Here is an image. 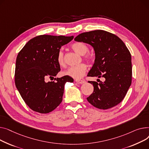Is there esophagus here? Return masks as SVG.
Wrapping results in <instances>:
<instances>
[{
    "mask_svg": "<svg viewBox=\"0 0 149 149\" xmlns=\"http://www.w3.org/2000/svg\"><path fill=\"white\" fill-rule=\"evenodd\" d=\"M76 82L77 83V84H84L85 82V81H84V80H76Z\"/></svg>",
    "mask_w": 149,
    "mask_h": 149,
    "instance_id": "esophagus-1",
    "label": "esophagus"
}]
</instances>
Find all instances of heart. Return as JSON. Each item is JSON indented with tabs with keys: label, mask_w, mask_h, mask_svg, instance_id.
Wrapping results in <instances>:
<instances>
[{
	"label": "heart",
	"mask_w": 149,
	"mask_h": 149,
	"mask_svg": "<svg viewBox=\"0 0 149 149\" xmlns=\"http://www.w3.org/2000/svg\"><path fill=\"white\" fill-rule=\"evenodd\" d=\"M72 49L79 55H83L84 58L88 61H92L94 59L93 54L88 52L89 50L88 46L85 43L82 42H76L73 44L72 46ZM57 61L58 64L61 67H64L65 65L64 52L62 50L59 51L57 56ZM86 71V65L85 64H80L76 66L69 67L67 70L64 72V75L68 76L76 79H79L85 74Z\"/></svg>",
	"instance_id": "obj_1"
}]
</instances>
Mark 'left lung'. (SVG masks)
<instances>
[{
	"instance_id": "left-lung-1",
	"label": "left lung",
	"mask_w": 149,
	"mask_h": 149,
	"mask_svg": "<svg viewBox=\"0 0 149 149\" xmlns=\"http://www.w3.org/2000/svg\"><path fill=\"white\" fill-rule=\"evenodd\" d=\"M92 46L95 61L88 76L105 79L99 83L88 81L94 91L86 99L94 107L107 109L125 98L132 82V62L129 50L119 37L103 30L82 33L74 38Z\"/></svg>"
}]
</instances>
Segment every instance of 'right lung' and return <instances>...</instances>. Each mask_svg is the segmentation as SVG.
<instances>
[{
  "label": "right lung",
  "mask_w": 149,
  "mask_h": 149,
  "mask_svg": "<svg viewBox=\"0 0 149 149\" xmlns=\"http://www.w3.org/2000/svg\"><path fill=\"white\" fill-rule=\"evenodd\" d=\"M74 37L41 35L30 40L17 56L15 84L26 104L33 111L47 113L63 100L64 85L73 82L68 76L55 78L60 72L57 56L61 46ZM51 80V79H50Z\"/></svg>",
  "instance_id": "obj_1"
}]
</instances>
